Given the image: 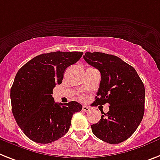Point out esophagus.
I'll list each match as a JSON object with an SVG mask.
<instances>
[{
  "mask_svg": "<svg viewBox=\"0 0 160 160\" xmlns=\"http://www.w3.org/2000/svg\"><path fill=\"white\" fill-rule=\"evenodd\" d=\"M90 109H90L89 106H87V105H83V106H82V110L84 112L89 111Z\"/></svg>",
  "mask_w": 160,
  "mask_h": 160,
  "instance_id": "obj_1",
  "label": "esophagus"
}]
</instances>
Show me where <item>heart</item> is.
Masks as SVG:
<instances>
[{
    "instance_id": "1",
    "label": "heart",
    "mask_w": 160,
    "mask_h": 160,
    "mask_svg": "<svg viewBox=\"0 0 160 160\" xmlns=\"http://www.w3.org/2000/svg\"><path fill=\"white\" fill-rule=\"evenodd\" d=\"M80 99H81V100H85V96H80Z\"/></svg>"
}]
</instances>
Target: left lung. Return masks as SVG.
<instances>
[{
  "instance_id": "left-lung-1",
  "label": "left lung",
  "mask_w": 160,
  "mask_h": 160,
  "mask_svg": "<svg viewBox=\"0 0 160 160\" xmlns=\"http://www.w3.org/2000/svg\"><path fill=\"white\" fill-rule=\"evenodd\" d=\"M83 59L101 74L95 105L109 104V110L100 122L92 125V132L109 144L128 139L138 128L145 112V87L132 66L113 55L87 52Z\"/></svg>"
}]
</instances>
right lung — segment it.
Wrapping results in <instances>:
<instances>
[{
    "label": "right lung",
    "instance_id": "1",
    "mask_svg": "<svg viewBox=\"0 0 160 160\" xmlns=\"http://www.w3.org/2000/svg\"><path fill=\"white\" fill-rule=\"evenodd\" d=\"M82 52L55 51L42 54L26 63L16 73L10 89L12 113L17 124L30 140L41 144L65 135L81 104H58L53 88L61 84L64 72L80 59Z\"/></svg>",
    "mask_w": 160,
    "mask_h": 160
}]
</instances>
